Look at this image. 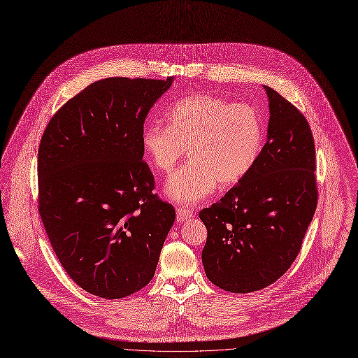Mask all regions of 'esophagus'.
<instances>
[{"label": "esophagus", "mask_w": 358, "mask_h": 358, "mask_svg": "<svg viewBox=\"0 0 358 358\" xmlns=\"http://www.w3.org/2000/svg\"><path fill=\"white\" fill-rule=\"evenodd\" d=\"M194 216V213H192L190 210H187V209H183V208H178L176 209V219H178V222H185L186 219H189V217H192Z\"/></svg>", "instance_id": "esophagus-1"}]
</instances>
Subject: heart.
<instances>
[{
    "instance_id": "b5f03b06",
    "label": "heart",
    "mask_w": 358,
    "mask_h": 358,
    "mask_svg": "<svg viewBox=\"0 0 358 358\" xmlns=\"http://www.w3.org/2000/svg\"><path fill=\"white\" fill-rule=\"evenodd\" d=\"M168 124L143 129L142 148L155 169L169 173L189 148L190 160L164 185L175 203L192 206L219 185L239 183L257 164L265 143V122L250 103L213 94H190L173 103Z\"/></svg>"
}]
</instances>
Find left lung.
Returning <instances> with one entry per match:
<instances>
[{"mask_svg": "<svg viewBox=\"0 0 358 358\" xmlns=\"http://www.w3.org/2000/svg\"><path fill=\"white\" fill-rule=\"evenodd\" d=\"M268 96L266 143L254 169L210 208L202 264L212 284L245 294L288 271L317 208L315 148L307 119L280 93Z\"/></svg>", "mask_w": 358, "mask_h": 358, "instance_id": "obj_1", "label": "left lung"}]
</instances>
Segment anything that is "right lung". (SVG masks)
I'll return each mask as SVG.
<instances>
[{
    "instance_id": "1",
    "label": "right lung",
    "mask_w": 358,
    "mask_h": 358,
    "mask_svg": "<svg viewBox=\"0 0 358 358\" xmlns=\"http://www.w3.org/2000/svg\"><path fill=\"white\" fill-rule=\"evenodd\" d=\"M166 80L108 77L70 99L38 149V210L70 278L107 299L153 278L175 209L153 194L142 133Z\"/></svg>"
}]
</instances>
